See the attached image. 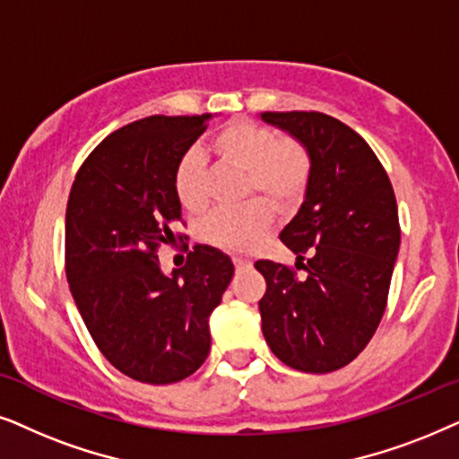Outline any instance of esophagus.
<instances>
[{"label": "esophagus", "mask_w": 459, "mask_h": 459, "mask_svg": "<svg viewBox=\"0 0 459 459\" xmlns=\"http://www.w3.org/2000/svg\"><path fill=\"white\" fill-rule=\"evenodd\" d=\"M233 264L237 271H247V268H252V262L246 258H233Z\"/></svg>", "instance_id": "obj_1"}]
</instances>
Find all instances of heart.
<instances>
[{
	"label": "heart",
	"instance_id": "heart-1",
	"mask_svg": "<svg viewBox=\"0 0 459 459\" xmlns=\"http://www.w3.org/2000/svg\"><path fill=\"white\" fill-rule=\"evenodd\" d=\"M207 152L220 163L246 172L247 191H255L274 210L290 212L300 204L310 178V157L300 143L277 138V134L252 121H230L207 140ZM174 193L186 212L197 213L207 205L204 161L186 152L174 169ZM271 226L264 204H247L218 212L204 226V239L224 252L243 254L254 249Z\"/></svg>",
	"mask_w": 459,
	"mask_h": 459
}]
</instances>
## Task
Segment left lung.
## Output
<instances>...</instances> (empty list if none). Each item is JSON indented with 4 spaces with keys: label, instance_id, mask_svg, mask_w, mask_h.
Instances as JSON below:
<instances>
[{
    "label": "left lung",
    "instance_id": "8db88e82",
    "mask_svg": "<svg viewBox=\"0 0 459 459\" xmlns=\"http://www.w3.org/2000/svg\"><path fill=\"white\" fill-rule=\"evenodd\" d=\"M260 119L290 134L310 157L300 210L279 235L307 277L255 262L266 279L262 333L285 365L327 374L357 359L386 310L401 246L394 191L376 152L342 121L315 111L260 113Z\"/></svg>",
    "mask_w": 459,
    "mask_h": 459
}]
</instances>
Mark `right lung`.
Returning a JSON list of instances; mask_svg holds the SVG:
<instances>
[{"label":"right lung","mask_w":459,"mask_h":459,"mask_svg":"<svg viewBox=\"0 0 459 459\" xmlns=\"http://www.w3.org/2000/svg\"><path fill=\"white\" fill-rule=\"evenodd\" d=\"M210 119L152 115L113 132L79 168L66 204L73 300L107 361L144 384L180 382L204 365L210 316L235 274L210 246H195L169 274L157 258L186 239L174 235V169Z\"/></svg>","instance_id":"obj_1"}]
</instances>
